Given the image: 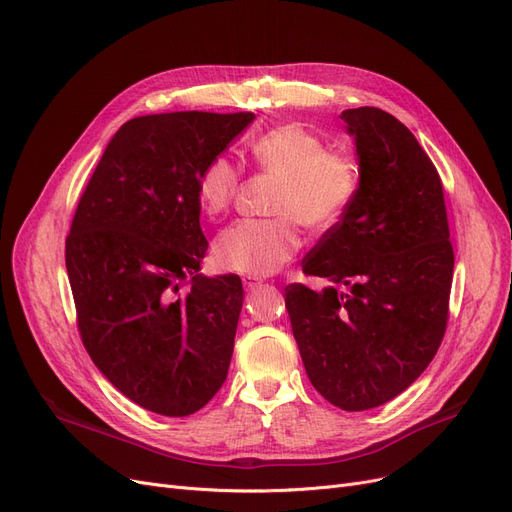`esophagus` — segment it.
Returning a JSON list of instances; mask_svg holds the SVG:
<instances>
[{
	"mask_svg": "<svg viewBox=\"0 0 512 512\" xmlns=\"http://www.w3.org/2000/svg\"><path fill=\"white\" fill-rule=\"evenodd\" d=\"M242 284H245L247 290H257V288L263 286V282L257 280V278H253V276H245V278H242Z\"/></svg>",
	"mask_w": 512,
	"mask_h": 512,
	"instance_id": "1",
	"label": "esophagus"
}]
</instances>
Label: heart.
Segmentation results:
<instances>
[{
  "instance_id": "heart-1",
  "label": "heart",
  "mask_w": 512,
  "mask_h": 512,
  "mask_svg": "<svg viewBox=\"0 0 512 512\" xmlns=\"http://www.w3.org/2000/svg\"><path fill=\"white\" fill-rule=\"evenodd\" d=\"M251 161L280 178L270 220H238L213 242V261L224 272L270 276L303 245L299 222L311 230L334 228L353 205L361 170L357 159L301 124H282L251 143ZM240 168L226 155L209 159L197 176V201L209 215L224 213L238 191Z\"/></svg>"
}]
</instances>
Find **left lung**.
<instances>
[{"instance_id":"1","label":"left lung","mask_w":512,"mask_h":512,"mask_svg":"<svg viewBox=\"0 0 512 512\" xmlns=\"http://www.w3.org/2000/svg\"><path fill=\"white\" fill-rule=\"evenodd\" d=\"M340 118L355 137L361 186L303 259L307 276L332 286L288 284L284 301L313 388L342 411H367L436 357L454 253L442 180L415 134L378 107Z\"/></svg>"}]
</instances>
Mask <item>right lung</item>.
<instances>
[{
  "label": "right lung",
  "mask_w": 512,
  "mask_h": 512,
  "mask_svg": "<svg viewBox=\"0 0 512 512\" xmlns=\"http://www.w3.org/2000/svg\"><path fill=\"white\" fill-rule=\"evenodd\" d=\"M255 114L172 112L120 126L78 201L66 270L80 338L124 396L166 417L226 380L242 282L201 276L197 176Z\"/></svg>",
  "instance_id": "right-lung-1"
}]
</instances>
